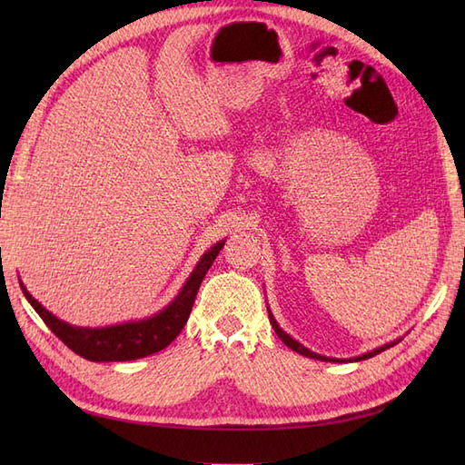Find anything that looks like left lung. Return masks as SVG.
I'll return each mask as SVG.
<instances>
[{
	"mask_svg": "<svg viewBox=\"0 0 465 465\" xmlns=\"http://www.w3.org/2000/svg\"><path fill=\"white\" fill-rule=\"evenodd\" d=\"M270 322H272V326H273V330H275V333L279 335V340L283 341L289 349H292V351H297V353H301V355H304V357H311V359H318V361H330V362H343L341 359H330V357H323V355H318V353H312V351H308L306 347H302L299 341H294L292 337H289L283 330H281L279 326H277V322H275V318L272 316V312H270ZM398 341H393V343H388V345H384V347H378V349H374V351H371V353H367V355H362V357H357L355 361H362V359H371V357H374V355H378V353H382V351H386V349H390V347H393L396 345Z\"/></svg>",
	"mask_w": 465,
	"mask_h": 465,
	"instance_id": "8db88e82",
	"label": "left lung"
}]
</instances>
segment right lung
<instances>
[{"label":"right lung","instance_id":"add662e5","mask_svg":"<svg viewBox=\"0 0 465 465\" xmlns=\"http://www.w3.org/2000/svg\"><path fill=\"white\" fill-rule=\"evenodd\" d=\"M223 246L224 241L217 242L207 254H203L198 267H195L193 273L186 281L184 289L180 291L176 301L173 304H168L163 312L143 322L124 323V326H112L101 330L74 328L69 326V323L52 316L48 311H45L23 285L21 289L26 301L31 302L38 316L45 320L52 333L79 357L93 362L134 361L157 353V351L164 349L176 340V335L186 326V322L190 318L195 294L200 291L202 281Z\"/></svg>","mask_w":465,"mask_h":465}]
</instances>
